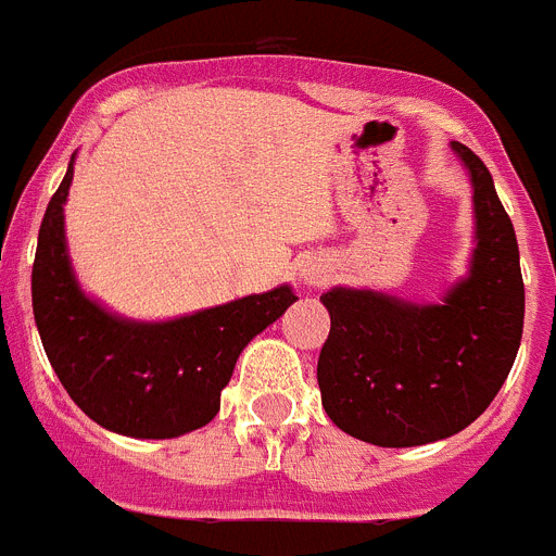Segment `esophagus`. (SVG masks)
Listing matches in <instances>:
<instances>
[{"label": "esophagus", "mask_w": 556, "mask_h": 556, "mask_svg": "<svg viewBox=\"0 0 556 556\" xmlns=\"http://www.w3.org/2000/svg\"><path fill=\"white\" fill-rule=\"evenodd\" d=\"M332 271L327 268L325 263H307L305 268H302V279H305V285H313V288H321V285L330 282Z\"/></svg>", "instance_id": "34e87169"}]
</instances>
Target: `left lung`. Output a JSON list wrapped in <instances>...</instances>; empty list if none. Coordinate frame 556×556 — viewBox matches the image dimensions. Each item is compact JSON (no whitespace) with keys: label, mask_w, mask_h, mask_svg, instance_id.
Masks as SVG:
<instances>
[{"label":"left lung","mask_w":556,"mask_h":556,"mask_svg":"<svg viewBox=\"0 0 556 556\" xmlns=\"http://www.w3.org/2000/svg\"><path fill=\"white\" fill-rule=\"evenodd\" d=\"M472 178L476 238L470 277L442 305L371 291L321 293L330 336L318 355L327 417L380 447L428 445L458 433L498 394L523 336L518 238L486 164L453 142Z\"/></svg>","instance_id":"8db88e82"}]
</instances>
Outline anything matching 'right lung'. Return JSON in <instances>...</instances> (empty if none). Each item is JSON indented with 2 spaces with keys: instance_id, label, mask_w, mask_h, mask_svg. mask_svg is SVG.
Here are the masks:
<instances>
[{
  "instance_id": "obj_1",
  "label": "right lung",
  "mask_w": 556,
  "mask_h": 556,
  "mask_svg": "<svg viewBox=\"0 0 556 556\" xmlns=\"http://www.w3.org/2000/svg\"><path fill=\"white\" fill-rule=\"evenodd\" d=\"M72 164L47 204L33 263V313L47 358L80 412L114 433L173 439L210 422L238 355L296 302L288 285L192 316L137 325L80 293L64 243Z\"/></svg>"
}]
</instances>
